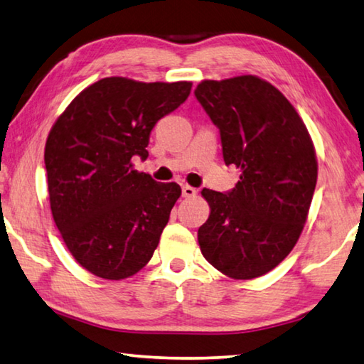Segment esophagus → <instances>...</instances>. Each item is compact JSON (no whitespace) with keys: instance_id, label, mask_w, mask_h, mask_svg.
I'll list each match as a JSON object with an SVG mask.
<instances>
[{"instance_id":"esophagus-1","label":"esophagus","mask_w":364,"mask_h":364,"mask_svg":"<svg viewBox=\"0 0 364 364\" xmlns=\"http://www.w3.org/2000/svg\"><path fill=\"white\" fill-rule=\"evenodd\" d=\"M196 195V188L190 187V186H182V196L183 198H193Z\"/></svg>"}]
</instances>
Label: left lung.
<instances>
[{
	"mask_svg": "<svg viewBox=\"0 0 364 364\" xmlns=\"http://www.w3.org/2000/svg\"><path fill=\"white\" fill-rule=\"evenodd\" d=\"M195 95L219 127L225 164L241 171L232 192L203 188L211 214L198 243L214 269L252 279L296 246L314 198L318 163L291 102L259 76L201 81Z\"/></svg>",
	"mask_w": 364,
	"mask_h": 364,
	"instance_id": "obj_1",
	"label": "left lung"
}]
</instances>
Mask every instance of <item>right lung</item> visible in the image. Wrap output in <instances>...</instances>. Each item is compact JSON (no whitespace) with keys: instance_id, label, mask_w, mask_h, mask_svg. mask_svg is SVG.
Wrapping results in <instances>:
<instances>
[{"instance_id":"right-lung-1","label":"right lung","mask_w":364,"mask_h":364,"mask_svg":"<svg viewBox=\"0 0 364 364\" xmlns=\"http://www.w3.org/2000/svg\"><path fill=\"white\" fill-rule=\"evenodd\" d=\"M192 82L110 76L87 86L44 146L50 213L82 269L124 279L151 259L182 190L134 169L158 119L187 100Z\"/></svg>"}]
</instances>
